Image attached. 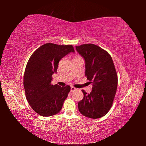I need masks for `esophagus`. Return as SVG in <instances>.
Returning <instances> with one entry per match:
<instances>
[{"label": "esophagus", "mask_w": 146, "mask_h": 146, "mask_svg": "<svg viewBox=\"0 0 146 146\" xmlns=\"http://www.w3.org/2000/svg\"><path fill=\"white\" fill-rule=\"evenodd\" d=\"M76 90V88L74 87V86H71V92H73V91H75V90Z\"/></svg>", "instance_id": "esophagus-1"}]
</instances>
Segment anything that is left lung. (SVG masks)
Listing matches in <instances>:
<instances>
[{"label": "left lung", "mask_w": 146, "mask_h": 146, "mask_svg": "<svg viewBox=\"0 0 146 146\" xmlns=\"http://www.w3.org/2000/svg\"><path fill=\"white\" fill-rule=\"evenodd\" d=\"M76 49L85 59V76L93 84L90 94L82 90L83 98L78 102V110L86 117L98 119L112 106L118 83L115 68L110 54L97 45L82 44Z\"/></svg>", "instance_id": "1"}]
</instances>
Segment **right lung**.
I'll return each instance as SVG.
<instances>
[{
	"label": "right lung",
	"instance_id": "obj_1",
	"mask_svg": "<svg viewBox=\"0 0 146 146\" xmlns=\"http://www.w3.org/2000/svg\"><path fill=\"white\" fill-rule=\"evenodd\" d=\"M70 52L72 45L46 43L31 56L26 66L23 84L27 102L33 110L43 117L57 114L70 91V86L53 85L52 75L57 72L59 61Z\"/></svg>",
	"mask_w": 146,
	"mask_h": 146
}]
</instances>
